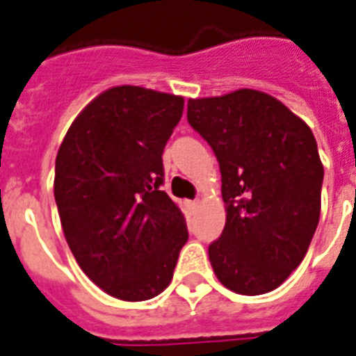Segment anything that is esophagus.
Returning a JSON list of instances; mask_svg holds the SVG:
<instances>
[{"label": "esophagus", "instance_id": "esophagus-1", "mask_svg": "<svg viewBox=\"0 0 356 356\" xmlns=\"http://www.w3.org/2000/svg\"><path fill=\"white\" fill-rule=\"evenodd\" d=\"M188 208H190V212L195 213L199 208V201H190V203H188Z\"/></svg>", "mask_w": 356, "mask_h": 356}]
</instances>
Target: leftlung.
<instances>
[{
  "instance_id": "obj_1",
  "label": "left lung",
  "mask_w": 356,
  "mask_h": 356,
  "mask_svg": "<svg viewBox=\"0 0 356 356\" xmlns=\"http://www.w3.org/2000/svg\"><path fill=\"white\" fill-rule=\"evenodd\" d=\"M188 122L221 170L227 223L208 247L213 273L234 293H270L302 263L318 227L323 166L313 131L256 89L190 98Z\"/></svg>"
}]
</instances>
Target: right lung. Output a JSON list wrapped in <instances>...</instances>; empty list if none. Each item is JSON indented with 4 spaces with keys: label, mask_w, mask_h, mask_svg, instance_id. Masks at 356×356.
I'll use <instances>...</instances> for the list:
<instances>
[{
    "label": "right lung",
    "mask_w": 356,
    "mask_h": 356,
    "mask_svg": "<svg viewBox=\"0 0 356 356\" xmlns=\"http://www.w3.org/2000/svg\"><path fill=\"white\" fill-rule=\"evenodd\" d=\"M183 108V97L111 88L82 109L58 149L63 236L86 276L124 302L163 293L188 239L183 212L161 190L164 146Z\"/></svg>",
    "instance_id": "right-lung-1"
}]
</instances>
